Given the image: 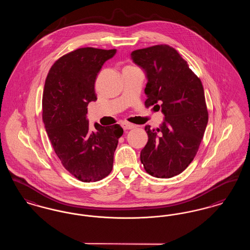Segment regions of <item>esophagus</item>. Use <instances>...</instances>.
I'll return each mask as SVG.
<instances>
[{
    "label": "esophagus",
    "mask_w": 250,
    "mask_h": 250,
    "mask_svg": "<svg viewBox=\"0 0 250 250\" xmlns=\"http://www.w3.org/2000/svg\"><path fill=\"white\" fill-rule=\"evenodd\" d=\"M122 127L125 129V130H128V129H132L135 127V125L128 123V122H123L122 123Z\"/></svg>",
    "instance_id": "1"
}]
</instances>
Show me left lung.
<instances>
[{"label": "left lung", "instance_id": "1", "mask_svg": "<svg viewBox=\"0 0 250 250\" xmlns=\"http://www.w3.org/2000/svg\"><path fill=\"white\" fill-rule=\"evenodd\" d=\"M131 59L146 74L145 106L161 107L165 116L158 128L145 126L141 161L150 175L171 178L194 159L208 123L202 82L167 45L134 50Z\"/></svg>", "mask_w": 250, "mask_h": 250}]
</instances>
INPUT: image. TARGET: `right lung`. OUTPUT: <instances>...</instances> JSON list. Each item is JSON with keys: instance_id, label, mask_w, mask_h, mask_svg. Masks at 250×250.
Instances as JSON below:
<instances>
[{"instance_id": "right-lung-1", "label": "right lung", "mask_w": 250, "mask_h": 250, "mask_svg": "<svg viewBox=\"0 0 250 250\" xmlns=\"http://www.w3.org/2000/svg\"><path fill=\"white\" fill-rule=\"evenodd\" d=\"M116 49L78 48L51 66L42 100L43 122L48 139L62 166L82 182H96L107 176L124 130L119 125L95 124L91 132L86 120L87 106L96 100L97 74Z\"/></svg>"}]
</instances>
